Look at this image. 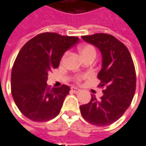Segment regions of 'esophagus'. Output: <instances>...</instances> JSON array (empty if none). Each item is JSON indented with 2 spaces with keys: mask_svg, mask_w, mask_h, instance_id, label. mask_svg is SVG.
I'll return each mask as SVG.
<instances>
[{
  "mask_svg": "<svg viewBox=\"0 0 146 146\" xmlns=\"http://www.w3.org/2000/svg\"><path fill=\"white\" fill-rule=\"evenodd\" d=\"M70 91L72 92V93H78V92L80 91V90L78 89V88H76V87H71L70 88Z\"/></svg>",
  "mask_w": 146,
  "mask_h": 146,
  "instance_id": "obj_1",
  "label": "esophagus"
}]
</instances>
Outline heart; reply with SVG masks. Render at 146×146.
Returning <instances> with one entry per match:
<instances>
[{
	"mask_svg": "<svg viewBox=\"0 0 146 146\" xmlns=\"http://www.w3.org/2000/svg\"><path fill=\"white\" fill-rule=\"evenodd\" d=\"M79 52H80V53L81 55V56L84 58V60H86V59L90 58V57H93V58L95 59L96 56H97V51H96L95 48H94V46H92V45H90V44H86V45L81 46L80 48H79ZM66 56V53L62 56V62L64 61ZM84 78H85V76H84V75H80V76H76V82L80 83V82L83 79H84Z\"/></svg>",
	"mask_w": 146,
	"mask_h": 146,
	"instance_id": "1",
	"label": "heart"
}]
</instances>
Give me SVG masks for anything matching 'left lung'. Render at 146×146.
Returning a JSON list of instances; mask_svg holds the SVG:
<instances>
[{"mask_svg": "<svg viewBox=\"0 0 146 146\" xmlns=\"http://www.w3.org/2000/svg\"><path fill=\"white\" fill-rule=\"evenodd\" d=\"M82 38L102 53L98 87L104 89L99 99L92 95L90 103L80 106V113L93 125L108 126L120 118L133 99L136 84L135 66L127 48L113 35L95 33L82 36Z\"/></svg>", "mask_w": 146, "mask_h": 146, "instance_id": "1", "label": "left lung"}]
</instances>
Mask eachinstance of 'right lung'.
Masks as SVG:
<instances>
[{
  "label": "right lung",
  "mask_w": 146,
  "mask_h": 146,
  "mask_svg": "<svg viewBox=\"0 0 146 146\" xmlns=\"http://www.w3.org/2000/svg\"><path fill=\"white\" fill-rule=\"evenodd\" d=\"M79 42L74 36L42 33L28 41L19 51L11 71V94L27 118L42 122L61 111L70 87L50 88L48 73L59 66L63 54Z\"/></svg>",
  "instance_id": "obj_1"
}]
</instances>
